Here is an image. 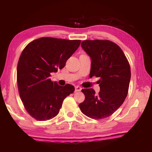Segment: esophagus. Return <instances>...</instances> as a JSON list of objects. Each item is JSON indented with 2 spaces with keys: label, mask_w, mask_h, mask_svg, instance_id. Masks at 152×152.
Here are the masks:
<instances>
[{
  "label": "esophagus",
  "mask_w": 152,
  "mask_h": 152,
  "mask_svg": "<svg viewBox=\"0 0 152 152\" xmlns=\"http://www.w3.org/2000/svg\"><path fill=\"white\" fill-rule=\"evenodd\" d=\"M81 90H82L81 87H80V86H75V91H76V92H79V91H80Z\"/></svg>",
  "instance_id": "obj_1"
}]
</instances>
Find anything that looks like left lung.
Wrapping results in <instances>:
<instances>
[{
	"label": "left lung",
	"instance_id": "8db88e82",
	"mask_svg": "<svg viewBox=\"0 0 152 152\" xmlns=\"http://www.w3.org/2000/svg\"><path fill=\"white\" fill-rule=\"evenodd\" d=\"M81 47L91 58L90 77H100V91L82 92L85 99L79 104L82 113L94 119H104L116 111L128 93L131 69L127 58L116 43L109 40H85Z\"/></svg>",
	"mask_w": 152,
	"mask_h": 152
}]
</instances>
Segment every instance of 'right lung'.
Masks as SVG:
<instances>
[{
	"instance_id": "right-lung-1",
	"label": "right lung",
	"mask_w": 152,
	"mask_h": 152,
	"mask_svg": "<svg viewBox=\"0 0 152 152\" xmlns=\"http://www.w3.org/2000/svg\"><path fill=\"white\" fill-rule=\"evenodd\" d=\"M80 42L45 37L33 40L23 50L17 64L18 88L25 109L36 120L56 117L64 99L74 92L72 85L60 86L50 76L65 66Z\"/></svg>"
}]
</instances>
